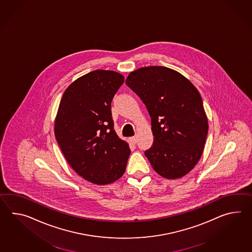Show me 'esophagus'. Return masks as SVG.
I'll return each instance as SVG.
<instances>
[{"instance_id":"esophagus-1","label":"esophagus","mask_w":252,"mask_h":252,"mask_svg":"<svg viewBox=\"0 0 252 252\" xmlns=\"http://www.w3.org/2000/svg\"><path fill=\"white\" fill-rule=\"evenodd\" d=\"M130 142L132 143V145H135L137 143V137L136 136H133L130 138Z\"/></svg>"}]
</instances>
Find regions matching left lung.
I'll list each match as a JSON object with an SVG mask.
<instances>
[{
  "label": "left lung",
  "mask_w": 252,
  "mask_h": 252,
  "mask_svg": "<svg viewBox=\"0 0 252 252\" xmlns=\"http://www.w3.org/2000/svg\"><path fill=\"white\" fill-rule=\"evenodd\" d=\"M126 84L139 96L151 118L153 146L145 152L152 167L166 179L185 176L199 162L208 119L199 91L169 67L151 66L130 73Z\"/></svg>",
  "instance_id": "8db88e82"
}]
</instances>
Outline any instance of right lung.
<instances>
[{
	"label": "right lung",
	"mask_w": 252,
	"mask_h": 252,
	"mask_svg": "<svg viewBox=\"0 0 252 252\" xmlns=\"http://www.w3.org/2000/svg\"><path fill=\"white\" fill-rule=\"evenodd\" d=\"M123 76L97 69L78 78L62 95L54 133L73 170L95 185L112 184L123 175L128 144L114 130L111 102Z\"/></svg>",
	"instance_id": "obj_1"
}]
</instances>
